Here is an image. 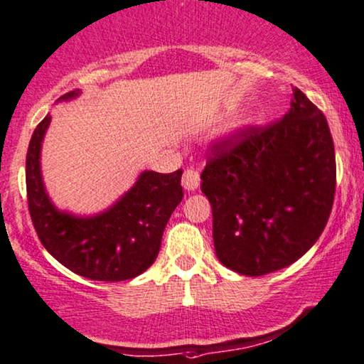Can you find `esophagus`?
<instances>
[{
    "mask_svg": "<svg viewBox=\"0 0 364 364\" xmlns=\"http://www.w3.org/2000/svg\"><path fill=\"white\" fill-rule=\"evenodd\" d=\"M183 188L188 191H195L198 186H200V173L195 171L193 168H188L185 173H183Z\"/></svg>",
    "mask_w": 364,
    "mask_h": 364,
    "instance_id": "34e87169",
    "label": "esophagus"
}]
</instances>
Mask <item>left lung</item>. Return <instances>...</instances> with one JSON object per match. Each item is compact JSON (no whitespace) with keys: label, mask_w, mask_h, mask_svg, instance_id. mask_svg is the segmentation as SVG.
Segmentation results:
<instances>
[{"label":"left lung","mask_w":364,"mask_h":364,"mask_svg":"<svg viewBox=\"0 0 364 364\" xmlns=\"http://www.w3.org/2000/svg\"><path fill=\"white\" fill-rule=\"evenodd\" d=\"M213 210L218 260L242 275H265L301 259L328 223L336 156L324 114L292 89L291 109L265 127L216 142L201 173Z\"/></svg>","instance_id":"left-lung-1"}]
</instances>
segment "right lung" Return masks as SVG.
Here are the masks:
<instances>
[{
	"mask_svg": "<svg viewBox=\"0 0 364 364\" xmlns=\"http://www.w3.org/2000/svg\"><path fill=\"white\" fill-rule=\"evenodd\" d=\"M80 90L57 102L79 97ZM52 117L36 126L26 153L28 208L40 242L72 272L90 280L119 282L148 270L159 254L169 216L181 203L183 169L142 171L129 191L97 215L79 216L52 203L41 178V144Z\"/></svg>",
	"mask_w": 364,
	"mask_h": 364,
	"instance_id": "right-lung-1",
	"label": "right lung"
}]
</instances>
